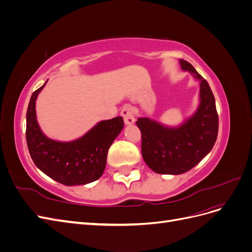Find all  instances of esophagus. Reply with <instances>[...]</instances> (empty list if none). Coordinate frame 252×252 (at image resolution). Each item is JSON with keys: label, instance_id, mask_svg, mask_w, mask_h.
Wrapping results in <instances>:
<instances>
[{"label": "esophagus", "instance_id": "34e87169", "mask_svg": "<svg viewBox=\"0 0 252 252\" xmlns=\"http://www.w3.org/2000/svg\"><path fill=\"white\" fill-rule=\"evenodd\" d=\"M121 114L123 116L125 123L127 125H131L134 123V113H133V109L130 105H126L123 107L121 111Z\"/></svg>", "mask_w": 252, "mask_h": 252}]
</instances>
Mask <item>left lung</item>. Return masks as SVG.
<instances>
[{
	"instance_id": "left-lung-1",
	"label": "left lung",
	"mask_w": 252,
	"mask_h": 252,
	"mask_svg": "<svg viewBox=\"0 0 252 252\" xmlns=\"http://www.w3.org/2000/svg\"><path fill=\"white\" fill-rule=\"evenodd\" d=\"M180 63L182 69L201 81V103L194 116L179 128H167L147 118L135 122L141 130L144 161L159 174H181L193 168L218 138L219 116L209 84L187 61L180 60Z\"/></svg>"
}]
</instances>
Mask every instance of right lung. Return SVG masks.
<instances>
[{
  "mask_svg": "<svg viewBox=\"0 0 252 252\" xmlns=\"http://www.w3.org/2000/svg\"><path fill=\"white\" fill-rule=\"evenodd\" d=\"M45 84L33 91L26 113V141L30 157L37 168L66 186L96 181L105 170L109 147L124 127L123 118L101 121L77 141L62 143L50 140L43 134L35 118V100Z\"/></svg>",
  "mask_w": 252,
  "mask_h": 252,
  "instance_id": "add662e5",
  "label": "right lung"
}]
</instances>
